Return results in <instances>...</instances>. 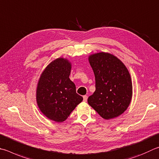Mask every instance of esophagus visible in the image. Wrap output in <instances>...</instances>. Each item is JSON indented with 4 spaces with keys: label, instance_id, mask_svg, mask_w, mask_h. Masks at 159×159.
<instances>
[{
    "label": "esophagus",
    "instance_id": "esophagus-1",
    "mask_svg": "<svg viewBox=\"0 0 159 159\" xmlns=\"http://www.w3.org/2000/svg\"><path fill=\"white\" fill-rule=\"evenodd\" d=\"M87 100H88V96L87 95H84V96H83V101H84V102H87Z\"/></svg>",
    "mask_w": 159,
    "mask_h": 159
}]
</instances>
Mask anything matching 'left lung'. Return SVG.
Here are the masks:
<instances>
[{"mask_svg":"<svg viewBox=\"0 0 159 159\" xmlns=\"http://www.w3.org/2000/svg\"><path fill=\"white\" fill-rule=\"evenodd\" d=\"M88 60L95 76V89L88 102L101 117L113 119L122 115L131 102L133 89L127 68L114 55L94 53Z\"/></svg>","mask_w":159,"mask_h":159,"instance_id":"left-lung-1","label":"left lung"}]
</instances>
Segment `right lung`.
Masks as SVG:
<instances>
[{
    "label": "right lung",
    "instance_id": "right-lung-1",
    "mask_svg": "<svg viewBox=\"0 0 159 159\" xmlns=\"http://www.w3.org/2000/svg\"><path fill=\"white\" fill-rule=\"evenodd\" d=\"M71 63L58 57L48 64L39 76L36 89L37 106L43 115L56 122L67 120L83 101L70 79Z\"/></svg>",
    "mask_w": 159,
    "mask_h": 159
}]
</instances>
